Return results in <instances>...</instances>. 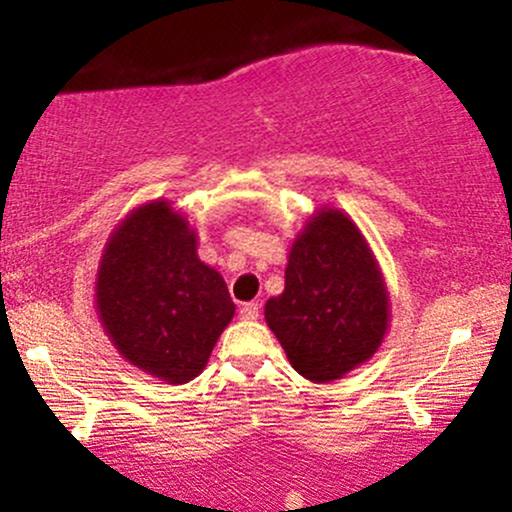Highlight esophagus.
<instances>
[{
	"label": "esophagus",
	"instance_id": "esophagus-1",
	"mask_svg": "<svg viewBox=\"0 0 512 512\" xmlns=\"http://www.w3.org/2000/svg\"><path fill=\"white\" fill-rule=\"evenodd\" d=\"M258 314H261V307H258V303H244L240 307V317L242 319L254 321V319H258Z\"/></svg>",
	"mask_w": 512,
	"mask_h": 512
}]
</instances>
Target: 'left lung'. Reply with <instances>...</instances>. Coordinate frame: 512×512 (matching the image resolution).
Instances as JSON below:
<instances>
[{"mask_svg": "<svg viewBox=\"0 0 512 512\" xmlns=\"http://www.w3.org/2000/svg\"><path fill=\"white\" fill-rule=\"evenodd\" d=\"M286 284L265 303V321L291 366L312 382H331L380 347L387 289L359 228L324 209L293 244Z\"/></svg>", "mask_w": 512, "mask_h": 512, "instance_id": "left-lung-1", "label": "left lung"}]
</instances>
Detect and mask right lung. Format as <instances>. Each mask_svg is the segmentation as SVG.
Returning <instances> with one entry per match:
<instances>
[{
    "instance_id": "right-lung-1",
    "label": "right lung",
    "mask_w": 512,
    "mask_h": 512,
    "mask_svg": "<svg viewBox=\"0 0 512 512\" xmlns=\"http://www.w3.org/2000/svg\"><path fill=\"white\" fill-rule=\"evenodd\" d=\"M104 331L132 366L170 384L205 368L235 305L195 235L167 202L132 212L111 235L97 272Z\"/></svg>"
}]
</instances>
